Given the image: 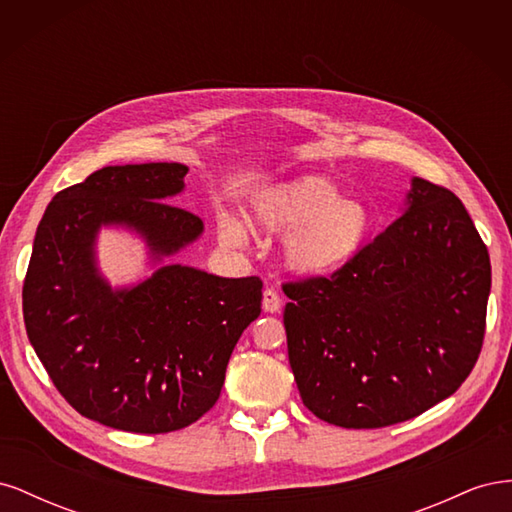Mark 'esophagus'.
Instances as JSON below:
<instances>
[{
	"mask_svg": "<svg viewBox=\"0 0 512 512\" xmlns=\"http://www.w3.org/2000/svg\"><path fill=\"white\" fill-rule=\"evenodd\" d=\"M262 309H265V312H269V314L280 312V309H282V297H280V292H277V290L271 288V286H267L265 292H262Z\"/></svg>",
	"mask_w": 512,
	"mask_h": 512,
	"instance_id": "esophagus-1",
	"label": "esophagus"
}]
</instances>
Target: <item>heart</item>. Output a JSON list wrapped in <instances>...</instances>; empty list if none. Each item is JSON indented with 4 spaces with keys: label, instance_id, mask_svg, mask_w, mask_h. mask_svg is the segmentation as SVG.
I'll return each mask as SVG.
<instances>
[{
    "label": "heart",
    "instance_id": "heart-1",
    "mask_svg": "<svg viewBox=\"0 0 512 512\" xmlns=\"http://www.w3.org/2000/svg\"><path fill=\"white\" fill-rule=\"evenodd\" d=\"M254 224L267 235H286V262L303 275L335 273L363 252L374 215L352 198H339L337 185L324 177H297L269 185L252 203ZM222 239L245 245L241 222L224 218Z\"/></svg>",
    "mask_w": 512,
    "mask_h": 512
}]
</instances>
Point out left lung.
<instances>
[{"mask_svg":"<svg viewBox=\"0 0 512 512\" xmlns=\"http://www.w3.org/2000/svg\"><path fill=\"white\" fill-rule=\"evenodd\" d=\"M282 288L305 408L331 425L378 429L423 414L470 376L491 262L461 200L414 177L406 213L352 262Z\"/></svg>","mask_w":512,"mask_h":512,"instance_id":"left-lung-1","label":"left lung"}]
</instances>
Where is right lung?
Here are the masks:
<instances>
[{"label":"right lung","mask_w":512,"mask_h":512,"mask_svg":"<svg viewBox=\"0 0 512 512\" xmlns=\"http://www.w3.org/2000/svg\"><path fill=\"white\" fill-rule=\"evenodd\" d=\"M188 166H104L46 207L23 284V318L46 374L91 421L132 433L196 423L220 397L241 333L260 316V277L181 265L113 290L98 273L100 226H128L151 256L203 235L198 215L166 203Z\"/></svg>","instance_id":"1"}]
</instances>
